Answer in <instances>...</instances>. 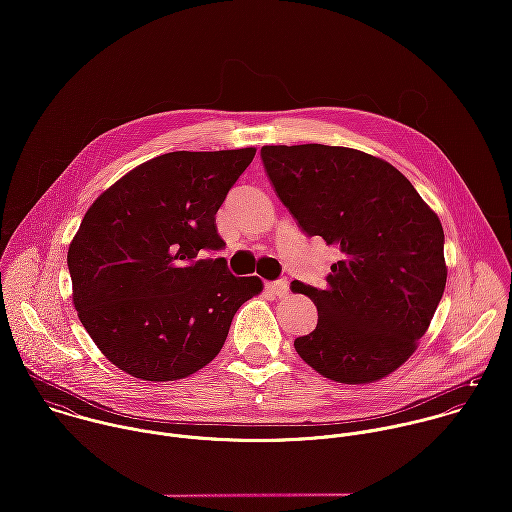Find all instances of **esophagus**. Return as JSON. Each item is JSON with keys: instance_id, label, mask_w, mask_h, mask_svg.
Returning a JSON list of instances; mask_svg holds the SVG:
<instances>
[{"instance_id": "esophagus-1", "label": "esophagus", "mask_w": 512, "mask_h": 512, "mask_svg": "<svg viewBox=\"0 0 512 512\" xmlns=\"http://www.w3.org/2000/svg\"><path fill=\"white\" fill-rule=\"evenodd\" d=\"M267 289H269V291H273L275 296L285 298V296H289V281H287V279L271 281V283H267Z\"/></svg>"}]
</instances>
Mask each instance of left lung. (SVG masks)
Masks as SVG:
<instances>
[{
    "mask_svg": "<svg viewBox=\"0 0 512 512\" xmlns=\"http://www.w3.org/2000/svg\"><path fill=\"white\" fill-rule=\"evenodd\" d=\"M279 200L308 237L340 251L326 287L291 289L318 308L298 354L326 379L379 381L413 354L444 296V229L389 162L338 145H263Z\"/></svg>",
    "mask_w": 512,
    "mask_h": 512,
    "instance_id": "obj_1",
    "label": "left lung"
}]
</instances>
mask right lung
Segmentation results:
<instances>
[{
	"label": "right lung",
	"instance_id": "right-lung-1",
	"mask_svg": "<svg viewBox=\"0 0 512 512\" xmlns=\"http://www.w3.org/2000/svg\"><path fill=\"white\" fill-rule=\"evenodd\" d=\"M255 148L172 152L145 162L87 210L68 247L72 302L117 369L141 381L190 377L221 352L237 310L263 289L235 277L216 212Z\"/></svg>",
	"mask_w": 512,
	"mask_h": 512
}]
</instances>
